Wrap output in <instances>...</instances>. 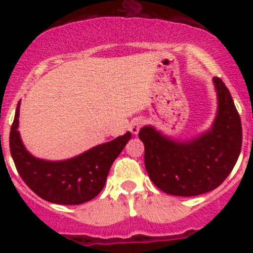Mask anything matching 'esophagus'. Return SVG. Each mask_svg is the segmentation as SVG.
<instances>
[{
	"mask_svg": "<svg viewBox=\"0 0 253 253\" xmlns=\"http://www.w3.org/2000/svg\"><path fill=\"white\" fill-rule=\"evenodd\" d=\"M142 125H143L142 118H135V119H133L130 122V125H129V130H130L131 133L135 135V134L139 133L140 128H142Z\"/></svg>",
	"mask_w": 253,
	"mask_h": 253,
	"instance_id": "34e87169",
	"label": "esophagus"
}]
</instances>
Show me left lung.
I'll use <instances>...</instances> for the list:
<instances>
[{"label": "left lung", "mask_w": 253, "mask_h": 253, "mask_svg": "<svg viewBox=\"0 0 253 253\" xmlns=\"http://www.w3.org/2000/svg\"><path fill=\"white\" fill-rule=\"evenodd\" d=\"M218 110L209 130L185 142L171 139L146 125L139 130L144 165L153 184L163 193L196 196L216 189L236 165L242 147V125L229 90L213 78Z\"/></svg>", "instance_id": "left-lung-1"}]
</instances>
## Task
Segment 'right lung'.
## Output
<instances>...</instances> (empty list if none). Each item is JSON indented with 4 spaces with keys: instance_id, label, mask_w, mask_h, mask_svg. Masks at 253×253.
Listing matches in <instances>:
<instances>
[{
    "instance_id": "right-lung-1",
    "label": "right lung",
    "mask_w": 253,
    "mask_h": 253,
    "mask_svg": "<svg viewBox=\"0 0 253 253\" xmlns=\"http://www.w3.org/2000/svg\"><path fill=\"white\" fill-rule=\"evenodd\" d=\"M20 102L10 131V152L17 172L38 196L60 205L90 202L101 193L110 167L131 138L130 131L99 144L76 157L45 161L34 157L22 144L19 128Z\"/></svg>"
}]
</instances>
